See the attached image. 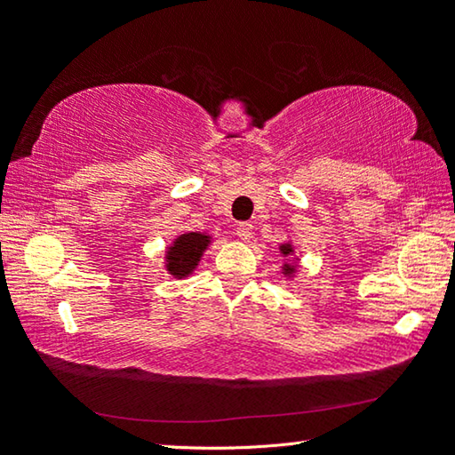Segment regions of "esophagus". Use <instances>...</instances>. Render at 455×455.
Here are the masks:
<instances>
[{
  "label": "esophagus",
  "instance_id": "1",
  "mask_svg": "<svg viewBox=\"0 0 455 455\" xmlns=\"http://www.w3.org/2000/svg\"><path fill=\"white\" fill-rule=\"evenodd\" d=\"M252 230H255V227H252L251 222H238V225H236V236L241 238V241H251Z\"/></svg>",
  "mask_w": 455,
  "mask_h": 455
}]
</instances>
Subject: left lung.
<instances>
[{"instance_id":"8db88e82","label":"left lung","mask_w":455,"mask_h":455,"mask_svg":"<svg viewBox=\"0 0 455 455\" xmlns=\"http://www.w3.org/2000/svg\"><path fill=\"white\" fill-rule=\"evenodd\" d=\"M279 251H281V255L287 257V259L295 255V246H292L291 243H283L279 246ZM281 268H283V275L289 276V279H291V276L297 273V263H292V260H287V263H284Z\"/></svg>"}]
</instances>
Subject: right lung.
I'll list each match as a JSON object with an SVG mask.
<instances>
[{
    "instance_id": "obj_1",
    "label": "right lung",
    "mask_w": 455,
    "mask_h": 455,
    "mask_svg": "<svg viewBox=\"0 0 455 455\" xmlns=\"http://www.w3.org/2000/svg\"><path fill=\"white\" fill-rule=\"evenodd\" d=\"M212 236L206 233H184L176 236L172 244L166 249V271L174 279H187L188 275L198 267L200 257L209 249Z\"/></svg>"
}]
</instances>
